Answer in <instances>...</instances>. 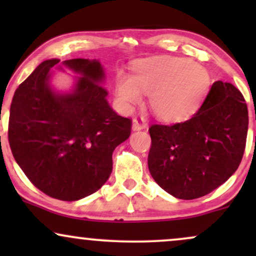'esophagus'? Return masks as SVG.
Listing matches in <instances>:
<instances>
[{"label":"esophagus","mask_w":256,"mask_h":256,"mask_svg":"<svg viewBox=\"0 0 256 256\" xmlns=\"http://www.w3.org/2000/svg\"><path fill=\"white\" fill-rule=\"evenodd\" d=\"M146 128V124H144L142 120L134 119V122H132V130H134V131L143 130V128Z\"/></svg>","instance_id":"1"}]
</instances>
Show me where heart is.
I'll list each match as a JSON object with an SVG mask.
<instances>
[{
  "mask_svg": "<svg viewBox=\"0 0 256 256\" xmlns=\"http://www.w3.org/2000/svg\"><path fill=\"white\" fill-rule=\"evenodd\" d=\"M210 88V72L190 58L162 56L140 61L134 74L116 73V94L122 110L131 112L149 94V106L164 122L192 116Z\"/></svg>",
  "mask_w": 256,
  "mask_h": 256,
  "instance_id": "heart-1",
  "label": "heart"
}]
</instances>
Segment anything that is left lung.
<instances>
[{
    "mask_svg": "<svg viewBox=\"0 0 256 256\" xmlns=\"http://www.w3.org/2000/svg\"><path fill=\"white\" fill-rule=\"evenodd\" d=\"M246 132L248 110L242 94L231 83L216 82L189 120L149 128V172L174 198H201L238 168Z\"/></svg>",
    "mask_w": 256,
    "mask_h": 256,
    "instance_id": "left-lung-1",
    "label": "left lung"
}]
</instances>
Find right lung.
Instances as JSON below:
<instances>
[{
	"mask_svg": "<svg viewBox=\"0 0 256 256\" xmlns=\"http://www.w3.org/2000/svg\"><path fill=\"white\" fill-rule=\"evenodd\" d=\"M52 58L19 85L10 104L8 140L16 164L50 198L78 201L98 192L113 170L112 154L131 134V120L108 104L96 58ZM61 66L78 74L70 90L52 84Z\"/></svg>",
	"mask_w": 256,
	"mask_h": 256,
	"instance_id": "obj_1",
	"label": "right lung"
}]
</instances>
